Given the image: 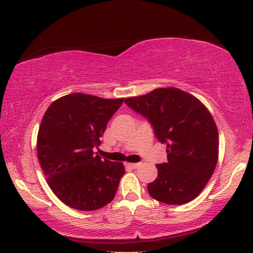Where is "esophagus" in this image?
Returning a JSON list of instances; mask_svg holds the SVG:
<instances>
[{"mask_svg":"<svg viewBox=\"0 0 253 253\" xmlns=\"http://www.w3.org/2000/svg\"><path fill=\"white\" fill-rule=\"evenodd\" d=\"M126 166H128V168L130 169H137L140 166V163H126Z\"/></svg>","mask_w":253,"mask_h":253,"instance_id":"34e87169","label":"esophagus"}]
</instances>
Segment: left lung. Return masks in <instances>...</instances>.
<instances>
[{
    "mask_svg": "<svg viewBox=\"0 0 253 253\" xmlns=\"http://www.w3.org/2000/svg\"><path fill=\"white\" fill-rule=\"evenodd\" d=\"M125 103L147 117L160 142L166 143L169 162L157 165L158 177L148 185L149 195L175 206L196 199L218 160V130L207 106L174 87L131 96Z\"/></svg>",
    "mask_w": 253,
    "mask_h": 253,
    "instance_id": "1",
    "label": "left lung"
}]
</instances>
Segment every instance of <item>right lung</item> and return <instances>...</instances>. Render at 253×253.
I'll return each mask as SVG.
<instances>
[{"label":"right lung","mask_w":253,"mask_h":253,"mask_svg":"<svg viewBox=\"0 0 253 253\" xmlns=\"http://www.w3.org/2000/svg\"><path fill=\"white\" fill-rule=\"evenodd\" d=\"M123 102L71 93L53 101L42 117L38 159L51 190L66 206L94 211L114 199L125 168L122 162L101 160L93 150Z\"/></svg>","instance_id":"right-lung-1"}]
</instances>
